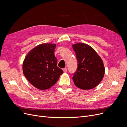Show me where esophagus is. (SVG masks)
Segmentation results:
<instances>
[{
    "label": "esophagus",
    "instance_id": "1",
    "mask_svg": "<svg viewBox=\"0 0 127 127\" xmlns=\"http://www.w3.org/2000/svg\"><path fill=\"white\" fill-rule=\"evenodd\" d=\"M63 71L64 72H67V68H65L63 69Z\"/></svg>",
    "mask_w": 127,
    "mask_h": 127
}]
</instances>
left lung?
Wrapping results in <instances>:
<instances>
[{
	"label": "left lung",
	"instance_id": "obj_1",
	"mask_svg": "<svg viewBox=\"0 0 127 127\" xmlns=\"http://www.w3.org/2000/svg\"><path fill=\"white\" fill-rule=\"evenodd\" d=\"M77 61V68L72 74L75 85L82 89L95 87L102 80L105 68L98 54L89 45L78 43L72 45Z\"/></svg>",
	"mask_w": 127,
	"mask_h": 127
}]
</instances>
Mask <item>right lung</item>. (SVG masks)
Wrapping results in <instances>:
<instances>
[{
    "label": "right lung",
    "mask_w": 127,
    "mask_h": 127,
    "mask_svg": "<svg viewBox=\"0 0 127 127\" xmlns=\"http://www.w3.org/2000/svg\"><path fill=\"white\" fill-rule=\"evenodd\" d=\"M56 44L44 43L34 47L26 56L23 73L32 85L41 90L49 89L58 80L64 71L57 66L54 55Z\"/></svg>",
    "instance_id": "1"
}]
</instances>
